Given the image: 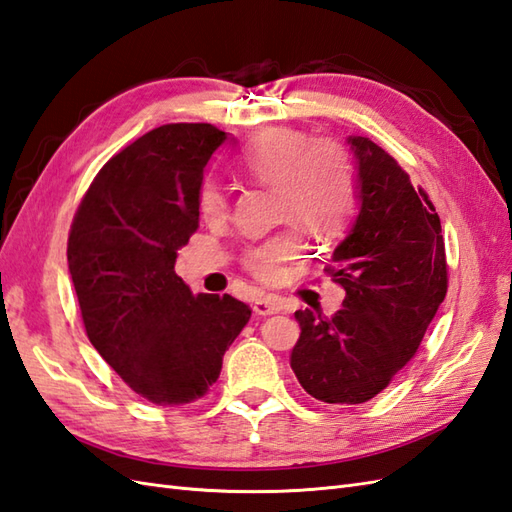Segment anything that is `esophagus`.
<instances>
[{
	"label": "esophagus",
	"instance_id": "obj_1",
	"mask_svg": "<svg viewBox=\"0 0 512 512\" xmlns=\"http://www.w3.org/2000/svg\"><path fill=\"white\" fill-rule=\"evenodd\" d=\"M285 305L283 301L279 299V296H259V299L253 301V312L257 316H270V314H277V312H283Z\"/></svg>",
	"mask_w": 512,
	"mask_h": 512
}]
</instances>
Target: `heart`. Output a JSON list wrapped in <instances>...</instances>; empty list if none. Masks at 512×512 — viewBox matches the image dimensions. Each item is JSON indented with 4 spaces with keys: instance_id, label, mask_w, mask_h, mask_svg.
<instances>
[{
    "instance_id": "b5f03b06",
    "label": "heart",
    "mask_w": 512,
    "mask_h": 512,
    "mask_svg": "<svg viewBox=\"0 0 512 512\" xmlns=\"http://www.w3.org/2000/svg\"><path fill=\"white\" fill-rule=\"evenodd\" d=\"M237 165L248 178L277 189L281 220L312 235L340 231L355 207V170L347 148L336 139H310L299 130L270 128L248 141ZM198 211L205 220L227 216V194L213 178L198 189ZM301 248L299 235L285 231L248 248L246 266L259 279L277 281Z\"/></svg>"
}]
</instances>
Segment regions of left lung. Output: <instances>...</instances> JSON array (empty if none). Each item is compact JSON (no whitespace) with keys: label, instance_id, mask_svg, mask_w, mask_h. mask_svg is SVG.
<instances>
[{"label":"left lung","instance_id":"8db88e82","mask_svg":"<svg viewBox=\"0 0 512 512\" xmlns=\"http://www.w3.org/2000/svg\"><path fill=\"white\" fill-rule=\"evenodd\" d=\"M360 211L329 268L342 310L331 318L294 312L301 336L290 366L305 392L325 403L379 395L417 353L447 294L441 218L423 189L368 137H349Z\"/></svg>","mask_w":512,"mask_h":512}]
</instances>
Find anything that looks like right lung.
<instances>
[{
  "instance_id": "obj_1",
  "label": "right lung",
  "mask_w": 512,
  "mask_h": 512,
  "mask_svg": "<svg viewBox=\"0 0 512 512\" xmlns=\"http://www.w3.org/2000/svg\"><path fill=\"white\" fill-rule=\"evenodd\" d=\"M227 133L165 124L117 152L71 222L67 261L87 336L137 395L157 406L200 399L251 318L231 294H192L174 272L198 229V189Z\"/></svg>"
}]
</instances>
